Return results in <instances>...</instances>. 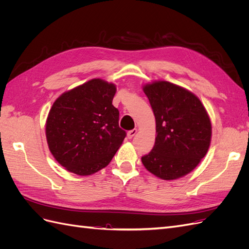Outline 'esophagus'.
<instances>
[{
    "mask_svg": "<svg viewBox=\"0 0 249 249\" xmlns=\"http://www.w3.org/2000/svg\"><path fill=\"white\" fill-rule=\"evenodd\" d=\"M137 134V130L136 129H134V130H131V131H129L127 132V134H126V137L129 138V139H132L135 135Z\"/></svg>",
    "mask_w": 249,
    "mask_h": 249,
    "instance_id": "obj_1",
    "label": "esophagus"
}]
</instances>
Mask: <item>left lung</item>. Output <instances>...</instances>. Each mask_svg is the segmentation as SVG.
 Here are the masks:
<instances>
[{
	"instance_id": "1",
	"label": "left lung",
	"mask_w": 249,
	"mask_h": 249,
	"mask_svg": "<svg viewBox=\"0 0 249 249\" xmlns=\"http://www.w3.org/2000/svg\"><path fill=\"white\" fill-rule=\"evenodd\" d=\"M156 118V141L141 158L157 178L171 180L190 173L208 153L212 124L198 97L184 87L158 80L143 85Z\"/></svg>"
}]
</instances>
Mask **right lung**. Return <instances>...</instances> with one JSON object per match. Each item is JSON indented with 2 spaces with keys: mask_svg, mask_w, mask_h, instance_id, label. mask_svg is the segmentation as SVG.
Segmentation results:
<instances>
[{
  "mask_svg": "<svg viewBox=\"0 0 249 249\" xmlns=\"http://www.w3.org/2000/svg\"><path fill=\"white\" fill-rule=\"evenodd\" d=\"M116 85L89 80L63 92L53 104L46 123L50 152L67 171L91 176L106 167L123 144L125 132L112 101Z\"/></svg>",
  "mask_w": 249,
  "mask_h": 249,
  "instance_id": "1",
  "label": "right lung"
}]
</instances>
